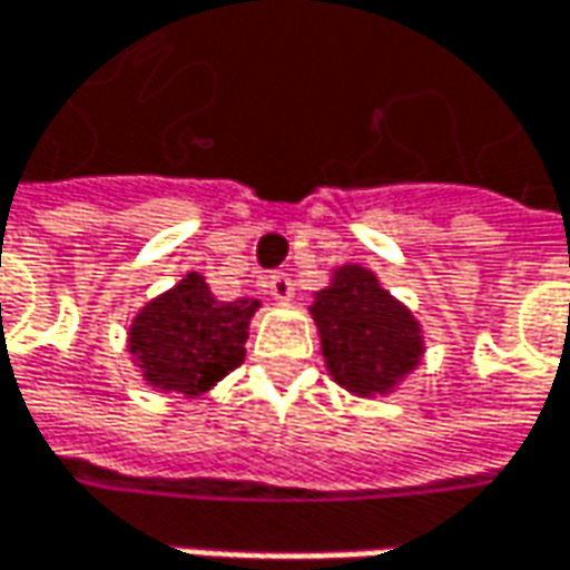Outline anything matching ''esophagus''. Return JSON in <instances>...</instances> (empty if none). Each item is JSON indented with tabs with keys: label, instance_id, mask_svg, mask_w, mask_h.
<instances>
[{
	"label": "esophagus",
	"instance_id": "esophagus-1",
	"mask_svg": "<svg viewBox=\"0 0 570 570\" xmlns=\"http://www.w3.org/2000/svg\"><path fill=\"white\" fill-rule=\"evenodd\" d=\"M266 288H269V295H273L275 301H288V297L295 295V282H292V275H288V273L269 275Z\"/></svg>",
	"mask_w": 570,
	"mask_h": 570
}]
</instances>
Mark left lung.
I'll use <instances>...</instances> for the list:
<instances>
[{
    "mask_svg": "<svg viewBox=\"0 0 570 570\" xmlns=\"http://www.w3.org/2000/svg\"><path fill=\"white\" fill-rule=\"evenodd\" d=\"M311 314L330 374L352 393H386L419 364V323L362 266H342Z\"/></svg>",
    "mask_w": 570,
    "mask_h": 570,
    "instance_id": "left-lung-1",
    "label": "left lung"
}]
</instances>
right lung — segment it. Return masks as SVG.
Wrapping results in <instances>:
<instances>
[{
	"label": "right lung",
	"instance_id": "add662e5",
	"mask_svg": "<svg viewBox=\"0 0 570 570\" xmlns=\"http://www.w3.org/2000/svg\"><path fill=\"white\" fill-rule=\"evenodd\" d=\"M259 301H218L206 278L189 273L167 295L155 297L132 323L129 352L145 381L167 393H206L244 362V342Z\"/></svg>",
	"mask_w": 570,
	"mask_h": 570
}]
</instances>
